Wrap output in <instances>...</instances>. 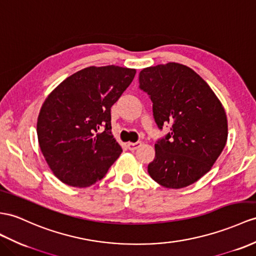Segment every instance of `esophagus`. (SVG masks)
I'll return each mask as SVG.
<instances>
[{
	"label": "esophagus",
	"instance_id": "1",
	"mask_svg": "<svg viewBox=\"0 0 256 256\" xmlns=\"http://www.w3.org/2000/svg\"><path fill=\"white\" fill-rule=\"evenodd\" d=\"M141 146V142H129L127 143V148L130 150V151H134V150Z\"/></svg>",
	"mask_w": 256,
	"mask_h": 256
}]
</instances>
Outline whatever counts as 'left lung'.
<instances>
[{
	"instance_id": "left-lung-1",
	"label": "left lung",
	"mask_w": 256,
	"mask_h": 256,
	"mask_svg": "<svg viewBox=\"0 0 256 256\" xmlns=\"http://www.w3.org/2000/svg\"><path fill=\"white\" fill-rule=\"evenodd\" d=\"M140 88L153 102L160 129L172 132L155 143L150 176L170 189H182L210 170L228 138L225 108L210 86L190 67L167 63L143 68Z\"/></svg>"
}]
</instances>
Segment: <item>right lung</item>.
I'll use <instances>...</instances> for the list:
<instances>
[{"instance_id": "right-lung-1", "label": "right lung", "mask_w": 256, "mask_h": 256, "mask_svg": "<svg viewBox=\"0 0 256 256\" xmlns=\"http://www.w3.org/2000/svg\"><path fill=\"white\" fill-rule=\"evenodd\" d=\"M136 72L115 65L86 67L62 81L44 100L36 122L38 141L62 182L90 186L120 158L122 148L110 132V108Z\"/></svg>"}]
</instances>
